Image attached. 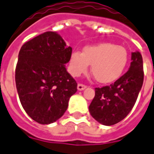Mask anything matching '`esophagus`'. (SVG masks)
<instances>
[{"mask_svg": "<svg viewBox=\"0 0 154 154\" xmlns=\"http://www.w3.org/2000/svg\"><path fill=\"white\" fill-rule=\"evenodd\" d=\"M85 88H86V85H85L78 84V85H77V89L79 90V91H83Z\"/></svg>", "mask_w": 154, "mask_h": 154, "instance_id": "esophagus-1", "label": "esophagus"}]
</instances>
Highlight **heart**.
I'll use <instances>...</instances> for the list:
<instances>
[{"mask_svg": "<svg viewBox=\"0 0 154 154\" xmlns=\"http://www.w3.org/2000/svg\"><path fill=\"white\" fill-rule=\"evenodd\" d=\"M128 52L121 46L100 43L74 51L69 59V72L73 76L85 74L91 64V74L99 83L108 84L118 79L127 64Z\"/></svg>", "mask_w": 154, "mask_h": 154, "instance_id": "1", "label": "heart"}]
</instances>
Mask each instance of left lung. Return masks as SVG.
I'll return each mask as SVG.
<instances>
[{
	"instance_id": "obj_1",
	"label": "left lung",
	"mask_w": 154,
	"mask_h": 154,
	"mask_svg": "<svg viewBox=\"0 0 154 154\" xmlns=\"http://www.w3.org/2000/svg\"><path fill=\"white\" fill-rule=\"evenodd\" d=\"M143 62L139 51L131 53L129 70L113 84L95 88L89 106L91 115L104 125H113L125 118L137 102L143 84Z\"/></svg>"
}]
</instances>
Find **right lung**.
Returning a JSON list of instances; mask_svg holds the SVG:
<instances>
[{
    "label": "right lung",
    "mask_w": 154,
    "mask_h": 154,
    "mask_svg": "<svg viewBox=\"0 0 154 154\" xmlns=\"http://www.w3.org/2000/svg\"><path fill=\"white\" fill-rule=\"evenodd\" d=\"M72 47L57 32L48 31L27 41L18 53L15 81L22 106L41 125L60 119L77 91V83L67 72Z\"/></svg>",
    "instance_id": "add662e5"
}]
</instances>
